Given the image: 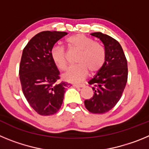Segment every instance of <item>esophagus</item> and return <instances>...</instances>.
<instances>
[{"instance_id": "esophagus-1", "label": "esophagus", "mask_w": 149, "mask_h": 149, "mask_svg": "<svg viewBox=\"0 0 149 149\" xmlns=\"http://www.w3.org/2000/svg\"><path fill=\"white\" fill-rule=\"evenodd\" d=\"M84 86H85L84 84H74V85H73V86H74V87H76V88L84 87Z\"/></svg>"}]
</instances>
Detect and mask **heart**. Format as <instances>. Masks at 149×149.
I'll return each mask as SVG.
<instances>
[{"label":"heart","mask_w":149,"mask_h":149,"mask_svg":"<svg viewBox=\"0 0 149 149\" xmlns=\"http://www.w3.org/2000/svg\"><path fill=\"white\" fill-rule=\"evenodd\" d=\"M68 47L72 50L80 51L77 57V65L70 67L63 75L67 81L77 83L83 81L88 72L95 73L99 71L106 60L104 46L94 39L83 34H76L66 39ZM51 58L60 70L66 68V54L64 48L59 45L54 46L51 50Z\"/></svg>","instance_id":"obj_1"}]
</instances>
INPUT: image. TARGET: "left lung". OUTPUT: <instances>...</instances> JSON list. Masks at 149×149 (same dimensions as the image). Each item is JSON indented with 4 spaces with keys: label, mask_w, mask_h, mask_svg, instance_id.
Instances as JSON below:
<instances>
[{
    "label": "left lung",
    "mask_w": 149,
    "mask_h": 149,
    "mask_svg": "<svg viewBox=\"0 0 149 149\" xmlns=\"http://www.w3.org/2000/svg\"><path fill=\"white\" fill-rule=\"evenodd\" d=\"M100 39L106 52L102 68L89 81L94 95L85 100L86 108L92 113L103 114L110 111L120 100L127 81V63L118 41L101 32L91 33Z\"/></svg>",
    "instance_id": "1"
}]
</instances>
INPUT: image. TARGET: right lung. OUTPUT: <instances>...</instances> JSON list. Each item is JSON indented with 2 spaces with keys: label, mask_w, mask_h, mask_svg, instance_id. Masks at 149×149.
Masks as SVG:
<instances>
[{
  "label": "right lung",
  "mask_w": 149,
  "mask_h": 149,
  "mask_svg": "<svg viewBox=\"0 0 149 149\" xmlns=\"http://www.w3.org/2000/svg\"><path fill=\"white\" fill-rule=\"evenodd\" d=\"M67 34L59 31L39 33L29 41L22 52L19 65L22 92L39 115H53L63 104L68 84L56 83L60 72L50 53L55 43Z\"/></svg>",
  "instance_id": "right-lung-1"
}]
</instances>
